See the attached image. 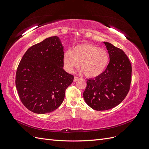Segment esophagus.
I'll use <instances>...</instances> for the list:
<instances>
[{
	"label": "esophagus",
	"instance_id": "1",
	"mask_svg": "<svg viewBox=\"0 0 149 149\" xmlns=\"http://www.w3.org/2000/svg\"><path fill=\"white\" fill-rule=\"evenodd\" d=\"M79 79V78L78 77H77V76H74V82H75V81H76L77 80H78Z\"/></svg>",
	"mask_w": 149,
	"mask_h": 149
}]
</instances>
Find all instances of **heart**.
<instances>
[{"label": "heart", "instance_id": "obj_1", "mask_svg": "<svg viewBox=\"0 0 149 149\" xmlns=\"http://www.w3.org/2000/svg\"><path fill=\"white\" fill-rule=\"evenodd\" d=\"M109 60L108 53L92 44H80L73 50H67L63 55L66 70L73 72L80 64V68L88 78H95L105 70Z\"/></svg>", "mask_w": 149, "mask_h": 149}]
</instances>
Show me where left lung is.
<instances>
[{"instance_id":"8db88e82","label":"left lung","mask_w":149,"mask_h":149,"mask_svg":"<svg viewBox=\"0 0 149 149\" xmlns=\"http://www.w3.org/2000/svg\"><path fill=\"white\" fill-rule=\"evenodd\" d=\"M109 55V63L103 73L87 79L83 97L87 104L96 111L112 109L127 95L131 83L132 66L121 49L103 42Z\"/></svg>"}]
</instances>
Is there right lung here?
Returning <instances> with one entry per match:
<instances>
[{"instance_id":"add662e5","label":"right lung","mask_w":149,"mask_h":149,"mask_svg":"<svg viewBox=\"0 0 149 149\" xmlns=\"http://www.w3.org/2000/svg\"><path fill=\"white\" fill-rule=\"evenodd\" d=\"M63 46L53 36L29 48L18 66L15 85L20 101L30 111L45 114L63 101L73 75L63 68Z\"/></svg>"}]
</instances>
